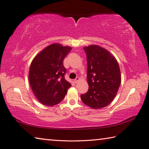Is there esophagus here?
<instances>
[{
	"mask_svg": "<svg viewBox=\"0 0 149 149\" xmlns=\"http://www.w3.org/2000/svg\"><path fill=\"white\" fill-rule=\"evenodd\" d=\"M79 80H80L79 77H76V78H75V79H74V83L76 84V83H78L79 81Z\"/></svg>",
	"mask_w": 149,
	"mask_h": 149,
	"instance_id": "esophagus-1",
	"label": "esophagus"
}]
</instances>
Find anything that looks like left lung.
Here are the masks:
<instances>
[{
	"label": "left lung",
	"instance_id": "8db88e82",
	"mask_svg": "<svg viewBox=\"0 0 149 149\" xmlns=\"http://www.w3.org/2000/svg\"><path fill=\"white\" fill-rule=\"evenodd\" d=\"M84 50L89 89L81 95V100L92 109L103 108L112 102L121 84L119 65L115 57L100 46L91 45Z\"/></svg>",
	"mask_w": 149,
	"mask_h": 149
}]
</instances>
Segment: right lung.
Masks as SVG:
<instances>
[{
    "mask_svg": "<svg viewBox=\"0 0 149 149\" xmlns=\"http://www.w3.org/2000/svg\"><path fill=\"white\" fill-rule=\"evenodd\" d=\"M72 47L52 43L34 57L29 81L34 95L43 105L52 106L64 99L71 84L65 80L63 60Z\"/></svg>",
    "mask_w": 149,
    "mask_h": 149,
    "instance_id": "add662e5",
    "label": "right lung"
}]
</instances>
